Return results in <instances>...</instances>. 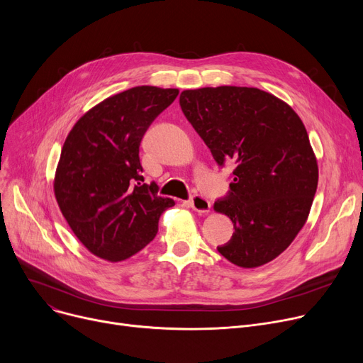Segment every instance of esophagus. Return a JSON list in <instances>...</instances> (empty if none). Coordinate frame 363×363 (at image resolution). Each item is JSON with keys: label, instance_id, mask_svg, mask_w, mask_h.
<instances>
[{"label": "esophagus", "instance_id": "obj_1", "mask_svg": "<svg viewBox=\"0 0 363 363\" xmlns=\"http://www.w3.org/2000/svg\"><path fill=\"white\" fill-rule=\"evenodd\" d=\"M188 204H189V207L193 208L194 212H197V213H200V215H206V213L211 212V201H208V200H207L206 197H203V196H199V194L193 196L191 200L188 201Z\"/></svg>", "mask_w": 363, "mask_h": 363}]
</instances>
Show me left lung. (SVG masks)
Masks as SVG:
<instances>
[{
    "label": "left lung",
    "instance_id": "1",
    "mask_svg": "<svg viewBox=\"0 0 363 363\" xmlns=\"http://www.w3.org/2000/svg\"><path fill=\"white\" fill-rule=\"evenodd\" d=\"M179 104L216 163L235 166L230 194L213 206L235 230L218 252L245 269L274 260L306 223L318 186L316 156L298 114L247 86L185 89Z\"/></svg>",
    "mask_w": 363,
    "mask_h": 363
}]
</instances>
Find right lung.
<instances>
[{
	"label": "right lung",
	"mask_w": 363,
	"mask_h": 363,
	"mask_svg": "<svg viewBox=\"0 0 363 363\" xmlns=\"http://www.w3.org/2000/svg\"><path fill=\"white\" fill-rule=\"evenodd\" d=\"M178 94L150 85L126 89L94 106L69 132L54 196L73 234L97 257L121 262L143 250L175 204L157 196L156 182H144L140 144Z\"/></svg>",
	"instance_id": "add662e5"
}]
</instances>
